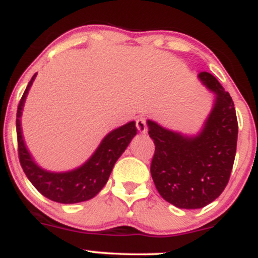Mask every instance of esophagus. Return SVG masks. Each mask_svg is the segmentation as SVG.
<instances>
[{
  "label": "esophagus",
  "instance_id": "34e87169",
  "mask_svg": "<svg viewBox=\"0 0 258 258\" xmlns=\"http://www.w3.org/2000/svg\"><path fill=\"white\" fill-rule=\"evenodd\" d=\"M136 126H137V130L139 133H146L147 132V122L146 119L143 116H139L137 120H136Z\"/></svg>",
  "mask_w": 258,
  "mask_h": 258
}]
</instances>
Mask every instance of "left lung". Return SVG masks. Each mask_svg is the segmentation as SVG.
Masks as SVG:
<instances>
[{
  "label": "left lung",
  "instance_id": "obj_1",
  "mask_svg": "<svg viewBox=\"0 0 258 258\" xmlns=\"http://www.w3.org/2000/svg\"><path fill=\"white\" fill-rule=\"evenodd\" d=\"M214 93V104L197 135H183L147 120L155 144L150 173L162 199L195 210L220 197L232 172L238 141V120L232 97L210 73L198 75Z\"/></svg>",
  "mask_w": 258,
  "mask_h": 258
}]
</instances>
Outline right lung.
I'll list each match as a JSON object with an SVG mask.
<instances>
[{"instance_id":"right-lung-1","label":"right lung","mask_w":258,"mask_h":258,"mask_svg":"<svg viewBox=\"0 0 258 258\" xmlns=\"http://www.w3.org/2000/svg\"><path fill=\"white\" fill-rule=\"evenodd\" d=\"M37 73L32 76L20 99L17 111L18 153L20 165L32 185L43 197L60 204H76L96 197L108 182L112 167L137 135L135 121L112 130L100 142L96 152L81 166L65 172H53L37 165L26 148L22 131V114L25 99Z\"/></svg>"}]
</instances>
